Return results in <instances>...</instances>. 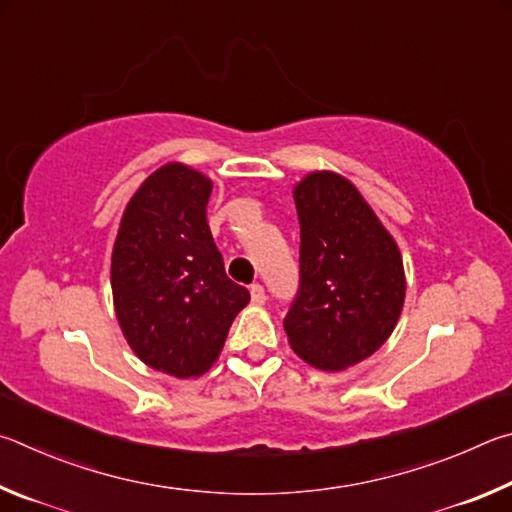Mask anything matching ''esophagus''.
I'll list each match as a JSON object with an SVG mask.
<instances>
[{
	"label": "esophagus",
	"mask_w": 512,
	"mask_h": 512,
	"mask_svg": "<svg viewBox=\"0 0 512 512\" xmlns=\"http://www.w3.org/2000/svg\"><path fill=\"white\" fill-rule=\"evenodd\" d=\"M249 294H251V303H256V306H263V303L267 301V294H265V288L261 283H251Z\"/></svg>",
	"instance_id": "esophagus-1"
}]
</instances>
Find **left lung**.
<instances>
[{"label": "left lung", "mask_w": 512, "mask_h": 512, "mask_svg": "<svg viewBox=\"0 0 512 512\" xmlns=\"http://www.w3.org/2000/svg\"><path fill=\"white\" fill-rule=\"evenodd\" d=\"M299 290L283 319L294 353L342 371L387 342L405 303L398 245L348 179L328 170L294 188Z\"/></svg>", "instance_id": "obj_1"}]
</instances>
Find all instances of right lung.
Listing matches in <instances>:
<instances>
[{"label": "right lung", "mask_w": 512, "mask_h": 512, "mask_svg": "<svg viewBox=\"0 0 512 512\" xmlns=\"http://www.w3.org/2000/svg\"><path fill=\"white\" fill-rule=\"evenodd\" d=\"M211 179L184 164L155 170L132 195L112 251L116 319L141 362L175 378L218 360L249 292L224 272L206 202Z\"/></svg>", "instance_id": "add662e5"}]
</instances>
